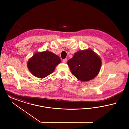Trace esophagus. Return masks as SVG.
<instances>
[{"mask_svg":"<svg viewBox=\"0 0 129 129\" xmlns=\"http://www.w3.org/2000/svg\"><path fill=\"white\" fill-rule=\"evenodd\" d=\"M67 59H63V60H62V61L64 62V63H66V62H67Z\"/></svg>","mask_w":129,"mask_h":129,"instance_id":"obj_1","label":"esophagus"}]
</instances>
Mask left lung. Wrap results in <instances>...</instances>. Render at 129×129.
<instances>
[{"label":"left lung","mask_w":129,"mask_h":129,"mask_svg":"<svg viewBox=\"0 0 129 129\" xmlns=\"http://www.w3.org/2000/svg\"><path fill=\"white\" fill-rule=\"evenodd\" d=\"M72 74L78 80L88 81L94 79L100 72L102 61L90 49L79 51L68 61Z\"/></svg>","instance_id":"left-lung-1"}]
</instances>
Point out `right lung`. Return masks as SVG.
Listing matches in <instances>:
<instances>
[{
	"label": "right lung",
	"mask_w": 129,
	"mask_h": 129,
	"mask_svg": "<svg viewBox=\"0 0 129 129\" xmlns=\"http://www.w3.org/2000/svg\"><path fill=\"white\" fill-rule=\"evenodd\" d=\"M61 62L57 55L49 51L35 53L27 62L30 72L39 78H44L52 73L55 68Z\"/></svg>",
	"instance_id": "right-lung-1"
}]
</instances>
